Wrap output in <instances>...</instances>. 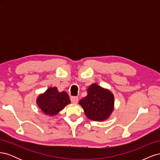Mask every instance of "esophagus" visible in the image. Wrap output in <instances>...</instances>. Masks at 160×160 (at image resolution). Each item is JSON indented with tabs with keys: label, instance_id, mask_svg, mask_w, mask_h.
<instances>
[{
	"label": "esophagus",
	"instance_id": "34e87169",
	"mask_svg": "<svg viewBox=\"0 0 160 160\" xmlns=\"http://www.w3.org/2000/svg\"><path fill=\"white\" fill-rule=\"evenodd\" d=\"M71 102L72 103H77V102H78V98H77V97H76V96L71 97Z\"/></svg>",
	"mask_w": 160,
	"mask_h": 160
}]
</instances>
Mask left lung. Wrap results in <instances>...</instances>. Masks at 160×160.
Listing matches in <instances>:
<instances>
[{
  "mask_svg": "<svg viewBox=\"0 0 160 160\" xmlns=\"http://www.w3.org/2000/svg\"><path fill=\"white\" fill-rule=\"evenodd\" d=\"M79 104L89 119L93 121L107 119L113 110L114 96L97 84L88 89V95L80 100Z\"/></svg>",
  "mask_w": 160,
  "mask_h": 160,
  "instance_id": "8db88e82",
  "label": "left lung"
}]
</instances>
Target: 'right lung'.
<instances>
[{"instance_id": "obj_1", "label": "right lung", "mask_w": 160, "mask_h": 160, "mask_svg": "<svg viewBox=\"0 0 160 160\" xmlns=\"http://www.w3.org/2000/svg\"><path fill=\"white\" fill-rule=\"evenodd\" d=\"M37 105L47 115H54L71 103L69 97L65 91L59 93L57 88H49L37 99Z\"/></svg>"}]
</instances>
